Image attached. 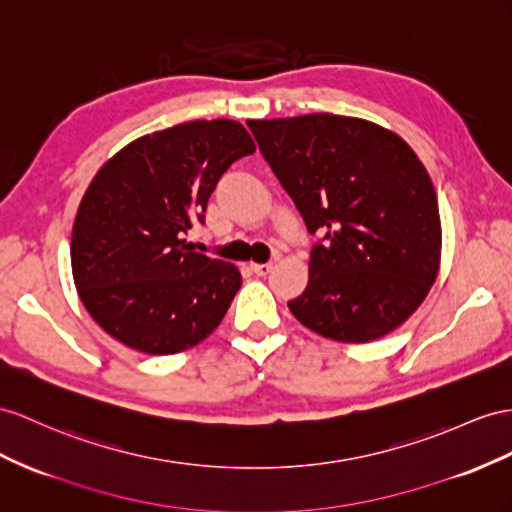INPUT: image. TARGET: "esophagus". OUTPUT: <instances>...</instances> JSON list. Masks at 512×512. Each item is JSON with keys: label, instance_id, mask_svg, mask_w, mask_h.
<instances>
[{"label": "esophagus", "instance_id": "obj_1", "mask_svg": "<svg viewBox=\"0 0 512 512\" xmlns=\"http://www.w3.org/2000/svg\"><path fill=\"white\" fill-rule=\"evenodd\" d=\"M251 270L257 274V277H266V274L272 272V264H251Z\"/></svg>", "mask_w": 512, "mask_h": 512}]
</instances>
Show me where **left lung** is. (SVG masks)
Segmentation results:
<instances>
[{
    "instance_id": "8db88e82",
    "label": "left lung",
    "mask_w": 512,
    "mask_h": 512,
    "mask_svg": "<svg viewBox=\"0 0 512 512\" xmlns=\"http://www.w3.org/2000/svg\"><path fill=\"white\" fill-rule=\"evenodd\" d=\"M272 173L322 233L305 292L287 307L322 337L365 344L424 303L441 261L437 194L393 131L339 114L248 121Z\"/></svg>"
}]
</instances>
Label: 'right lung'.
<instances>
[{"mask_svg":"<svg viewBox=\"0 0 512 512\" xmlns=\"http://www.w3.org/2000/svg\"><path fill=\"white\" fill-rule=\"evenodd\" d=\"M255 142L235 121H190L129 142L77 209L71 268L86 311L144 355L196 346L225 318L242 274L183 240L218 179Z\"/></svg>","mask_w":512,"mask_h":512,"instance_id":"right-lung-1","label":"right lung"}]
</instances>
